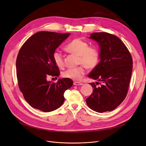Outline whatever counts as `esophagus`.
Returning <instances> with one entry per match:
<instances>
[{
	"label": "esophagus",
	"instance_id": "esophagus-1",
	"mask_svg": "<svg viewBox=\"0 0 146 146\" xmlns=\"http://www.w3.org/2000/svg\"><path fill=\"white\" fill-rule=\"evenodd\" d=\"M74 85H76V86H79V85H82L83 83H80V82H74Z\"/></svg>",
	"mask_w": 146,
	"mask_h": 146
}]
</instances>
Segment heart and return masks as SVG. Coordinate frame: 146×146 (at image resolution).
<instances>
[{
	"instance_id": "1",
	"label": "heart",
	"mask_w": 146,
	"mask_h": 146,
	"mask_svg": "<svg viewBox=\"0 0 146 146\" xmlns=\"http://www.w3.org/2000/svg\"><path fill=\"white\" fill-rule=\"evenodd\" d=\"M66 52L78 56V64H82L75 68L66 69L63 76L74 80H80L85 74L86 68L93 69L98 64L100 60L99 51L96 47H90L87 42L80 38H75L64 47ZM53 60L60 68L64 67V63L62 54L55 51L53 54Z\"/></svg>"
}]
</instances>
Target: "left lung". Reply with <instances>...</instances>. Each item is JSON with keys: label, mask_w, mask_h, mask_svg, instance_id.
I'll return each mask as SVG.
<instances>
[{"label": "left lung", "mask_w": 146, "mask_h": 146, "mask_svg": "<svg viewBox=\"0 0 146 146\" xmlns=\"http://www.w3.org/2000/svg\"><path fill=\"white\" fill-rule=\"evenodd\" d=\"M90 38L98 42L100 47V62L88 77L100 81L86 99L87 105L98 113L115 109L126 98L131 76L133 60L130 53L118 37L106 32L93 33Z\"/></svg>", "instance_id": "obj_1"}]
</instances>
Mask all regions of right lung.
I'll list each match as a JSON object with an SVG mask.
<instances>
[{"mask_svg": "<svg viewBox=\"0 0 146 146\" xmlns=\"http://www.w3.org/2000/svg\"><path fill=\"white\" fill-rule=\"evenodd\" d=\"M70 33L39 32L26 41L16 59L19 88L29 105L44 112H50L63 105L64 93L72 86L71 79L47 81L48 76L58 77L60 70L53 54Z\"/></svg>", "mask_w": 146, "mask_h": 146, "instance_id": "obj_1", "label": "right lung"}]
</instances>
